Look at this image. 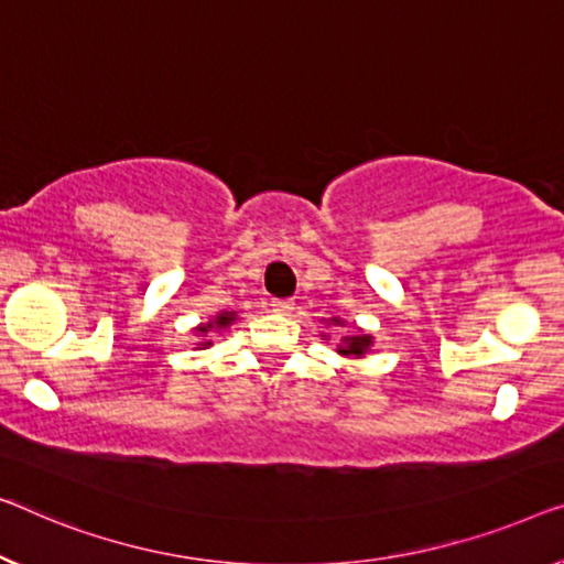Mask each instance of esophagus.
<instances>
[{
	"instance_id": "obj_1",
	"label": "esophagus",
	"mask_w": 564,
	"mask_h": 564,
	"mask_svg": "<svg viewBox=\"0 0 564 564\" xmlns=\"http://www.w3.org/2000/svg\"><path fill=\"white\" fill-rule=\"evenodd\" d=\"M293 306H296V304H293L291 299H273L271 301V308L275 311V314H281V316H289L291 311H293Z\"/></svg>"
}]
</instances>
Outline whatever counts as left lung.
<instances>
[{
	"label": "left lung",
	"mask_w": 564,
	"mask_h": 564,
	"mask_svg": "<svg viewBox=\"0 0 564 564\" xmlns=\"http://www.w3.org/2000/svg\"><path fill=\"white\" fill-rule=\"evenodd\" d=\"M369 336H347V339H344V347H339V351L341 355H365L367 351V347H369Z\"/></svg>",
	"instance_id": "obj_1"
}]
</instances>
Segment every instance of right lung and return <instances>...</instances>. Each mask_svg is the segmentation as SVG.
<instances>
[{
	"label": "right lung",
	"mask_w": 564,
	"mask_h": 564,
	"mask_svg": "<svg viewBox=\"0 0 564 564\" xmlns=\"http://www.w3.org/2000/svg\"><path fill=\"white\" fill-rule=\"evenodd\" d=\"M232 316H235V314H228V311H225V314H220V316L215 318V324H217V326H228V324L232 322ZM209 329H213V324L199 326V332H209ZM205 347H209V341H205Z\"/></svg>",
	"instance_id": "right-lung-1"
}]
</instances>
